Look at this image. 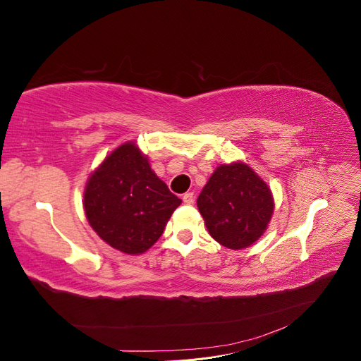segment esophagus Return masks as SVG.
I'll use <instances>...</instances> for the list:
<instances>
[{
    "label": "esophagus",
    "instance_id": "1",
    "mask_svg": "<svg viewBox=\"0 0 361 361\" xmlns=\"http://www.w3.org/2000/svg\"><path fill=\"white\" fill-rule=\"evenodd\" d=\"M182 200L185 204H192L194 203V192H185Z\"/></svg>",
    "mask_w": 361,
    "mask_h": 361
}]
</instances>
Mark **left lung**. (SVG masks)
<instances>
[{
  "label": "left lung",
  "mask_w": 361,
  "mask_h": 361,
  "mask_svg": "<svg viewBox=\"0 0 361 361\" xmlns=\"http://www.w3.org/2000/svg\"><path fill=\"white\" fill-rule=\"evenodd\" d=\"M207 232L232 250L250 247L264 235L274 212L268 185L244 162L221 164L197 199Z\"/></svg>",
  "instance_id": "left-lung-1"
}]
</instances>
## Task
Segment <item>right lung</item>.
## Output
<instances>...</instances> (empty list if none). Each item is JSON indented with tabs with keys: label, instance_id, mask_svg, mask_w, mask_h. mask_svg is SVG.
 Here are the masks:
<instances>
[{
	"label": "right lung",
	"instance_id": "obj_1",
	"mask_svg": "<svg viewBox=\"0 0 361 361\" xmlns=\"http://www.w3.org/2000/svg\"><path fill=\"white\" fill-rule=\"evenodd\" d=\"M180 203L134 141L113 150L90 174L84 191L93 231L126 255H141L154 245Z\"/></svg>",
	"mask_w": 361,
	"mask_h": 361
}]
</instances>
